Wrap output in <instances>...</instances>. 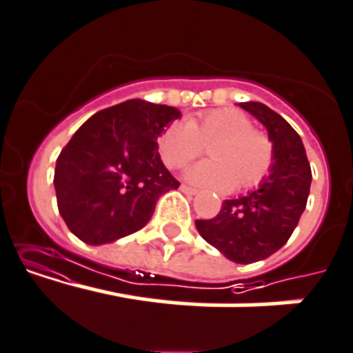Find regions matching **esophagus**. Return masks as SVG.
Wrapping results in <instances>:
<instances>
[{
    "label": "esophagus",
    "mask_w": 353,
    "mask_h": 353,
    "mask_svg": "<svg viewBox=\"0 0 353 353\" xmlns=\"http://www.w3.org/2000/svg\"><path fill=\"white\" fill-rule=\"evenodd\" d=\"M180 190H182L183 194H187V196H196L197 194V189H194V187H189V185H180Z\"/></svg>",
    "instance_id": "1"
}]
</instances>
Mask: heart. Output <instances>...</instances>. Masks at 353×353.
<instances>
[{
  "label": "heart",
  "instance_id": "b5f03b06",
  "mask_svg": "<svg viewBox=\"0 0 353 353\" xmlns=\"http://www.w3.org/2000/svg\"><path fill=\"white\" fill-rule=\"evenodd\" d=\"M211 159L183 171L187 182L227 192L234 187H253L270 173L274 145L253 123L234 109L211 110L199 117L168 124L157 139V150L168 168H180L203 154Z\"/></svg>",
  "mask_w": 353,
  "mask_h": 353
}]
</instances>
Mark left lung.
Returning a JSON list of instances; mask_svg holds the SVG:
<instances>
[{
	"label": "left lung",
	"mask_w": 353,
	"mask_h": 353,
	"mask_svg": "<svg viewBox=\"0 0 353 353\" xmlns=\"http://www.w3.org/2000/svg\"><path fill=\"white\" fill-rule=\"evenodd\" d=\"M256 117L274 145V164L256 190L227 199L211 220H196L201 237L236 263H253L279 251L293 230L310 194L312 171L300 135L290 123L260 102H241Z\"/></svg>",
	"instance_id": "1"
}]
</instances>
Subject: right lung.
<instances>
[{
	"mask_svg": "<svg viewBox=\"0 0 353 353\" xmlns=\"http://www.w3.org/2000/svg\"><path fill=\"white\" fill-rule=\"evenodd\" d=\"M182 116L142 99L93 114L60 152L53 185L70 232L100 246L145 227L157 199L180 183L157 152V139Z\"/></svg>",
	"mask_w": 353,
	"mask_h": 353,
	"instance_id": "obj_1",
	"label": "right lung"
}]
</instances>
